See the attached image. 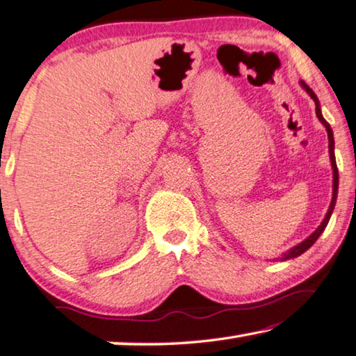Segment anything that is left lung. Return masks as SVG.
I'll use <instances>...</instances> for the list:
<instances>
[{
  "instance_id": "1",
  "label": "left lung",
  "mask_w": 356,
  "mask_h": 356,
  "mask_svg": "<svg viewBox=\"0 0 356 356\" xmlns=\"http://www.w3.org/2000/svg\"><path fill=\"white\" fill-rule=\"evenodd\" d=\"M302 86H303V88L307 90L308 95L312 96V99L315 101V104H316V117L319 118V122H321L323 125L326 127L327 138H329V156H331L332 172H334V179H332V181H334V183H332V188H334V189H332V200H331V205H329V210H327L326 216H324L323 223L318 226V229L315 231V233H313V234L310 236V238L305 239L303 242H300V244L296 245V247H293V249H291L289 252H287V254H286L284 257H282V260H289V259H293V257L302 255L303 252L308 250L313 244H315L316 239L319 238V236H321V233L324 231V228H326V226H327V221H329V218H331V213H332V210H334V205H336V199H337V188H339V172H337L336 156H334V136H332V130H331V127H329V123H327L326 120H324L323 115H321V109H319V102H318V97H316L315 92L312 91V88L305 83V81H302Z\"/></svg>"
}]
</instances>
